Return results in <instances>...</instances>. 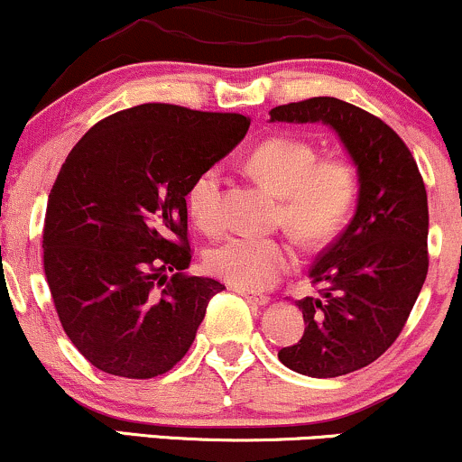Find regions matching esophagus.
<instances>
[{
  "label": "esophagus",
  "mask_w": 462,
  "mask_h": 462,
  "mask_svg": "<svg viewBox=\"0 0 462 462\" xmlns=\"http://www.w3.org/2000/svg\"><path fill=\"white\" fill-rule=\"evenodd\" d=\"M237 294H240L242 298H246L248 302H253V305H268L270 302V296L265 294H259V291H251V290H244V287H237Z\"/></svg>",
  "instance_id": "1"
}]
</instances>
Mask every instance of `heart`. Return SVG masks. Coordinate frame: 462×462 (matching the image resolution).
<instances>
[{
    "mask_svg": "<svg viewBox=\"0 0 462 462\" xmlns=\"http://www.w3.org/2000/svg\"><path fill=\"white\" fill-rule=\"evenodd\" d=\"M248 171L283 205V220L300 240L322 242L344 222L356 199L355 171L341 160H318L316 146L294 135L263 140L248 155ZM222 171L208 166L189 181L188 211L199 229L222 226ZM209 273L244 290H265L296 263L290 242L262 236H231L205 254Z\"/></svg>",
    "mask_w": 462,
    "mask_h": 462,
    "instance_id": "heart-1",
    "label": "heart"
}]
</instances>
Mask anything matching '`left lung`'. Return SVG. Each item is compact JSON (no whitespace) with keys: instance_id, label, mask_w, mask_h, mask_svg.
Segmentation results:
<instances>
[{"instance_id":"8db88e82","label":"left lung","mask_w":462,"mask_h":462,"mask_svg":"<svg viewBox=\"0 0 462 462\" xmlns=\"http://www.w3.org/2000/svg\"><path fill=\"white\" fill-rule=\"evenodd\" d=\"M273 123H324L359 175L350 225L309 270L319 296L298 300L305 333L279 350L285 367L335 378L370 365L402 333L428 274V197L409 146L374 114L335 97L287 103Z\"/></svg>"}]
</instances>
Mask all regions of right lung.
<instances>
[{
  "instance_id": "add662e5",
  "label": "right lung",
  "mask_w": 462,
  "mask_h": 462,
  "mask_svg": "<svg viewBox=\"0 0 462 462\" xmlns=\"http://www.w3.org/2000/svg\"><path fill=\"white\" fill-rule=\"evenodd\" d=\"M242 114L143 103L73 146L47 200L42 263L60 324L97 370L153 378L186 356L211 296L189 276V181L248 132ZM172 273V277H168Z\"/></svg>"
}]
</instances>
